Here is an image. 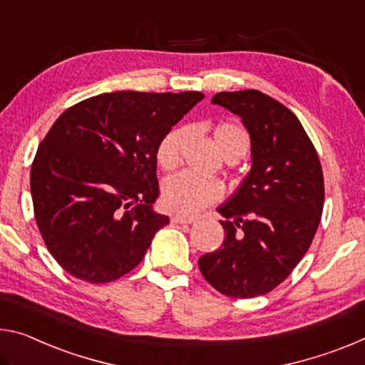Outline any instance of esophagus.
Segmentation results:
<instances>
[{
  "instance_id": "1",
  "label": "esophagus",
  "mask_w": 365,
  "mask_h": 365,
  "mask_svg": "<svg viewBox=\"0 0 365 365\" xmlns=\"http://www.w3.org/2000/svg\"><path fill=\"white\" fill-rule=\"evenodd\" d=\"M170 221L173 224H192L195 222V217H185V216H172Z\"/></svg>"
}]
</instances>
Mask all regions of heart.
Segmentation results:
<instances>
[{
  "label": "heart",
  "mask_w": 365,
  "mask_h": 365,
  "mask_svg": "<svg viewBox=\"0 0 365 365\" xmlns=\"http://www.w3.org/2000/svg\"><path fill=\"white\" fill-rule=\"evenodd\" d=\"M187 136V130L182 126L170 130L162 138L158 146V164L165 170L175 169L180 162L182 146ZM214 140H216L221 153L225 149L242 144L248 146V136L240 126L222 123L214 130ZM224 195L222 185L212 178H205L190 172H180L175 175L165 178L162 183V203L165 210L177 214L192 216L203 210L207 205L217 201Z\"/></svg>",
  "instance_id": "heart-1"
}]
</instances>
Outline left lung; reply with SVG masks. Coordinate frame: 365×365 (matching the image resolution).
<instances>
[{
    "label": "left lung",
    "instance_id": "left-lung-1",
    "mask_svg": "<svg viewBox=\"0 0 365 365\" xmlns=\"http://www.w3.org/2000/svg\"><path fill=\"white\" fill-rule=\"evenodd\" d=\"M211 103L242 118L252 167L217 207L225 237L198 259L200 271L224 296H263L291 274L314 240L325 201L320 159L299 118L273 97L255 89L219 92Z\"/></svg>",
    "mask_w": 365,
    "mask_h": 365
}]
</instances>
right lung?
<instances>
[{
  "mask_svg": "<svg viewBox=\"0 0 365 365\" xmlns=\"http://www.w3.org/2000/svg\"><path fill=\"white\" fill-rule=\"evenodd\" d=\"M203 97L106 92L58 117L34 159L31 193L40 234L63 269L101 284L141 263L169 224L153 207L158 146Z\"/></svg>",
  "mask_w": 365,
  "mask_h": 365,
  "instance_id": "add662e5",
  "label": "right lung"
}]
</instances>
